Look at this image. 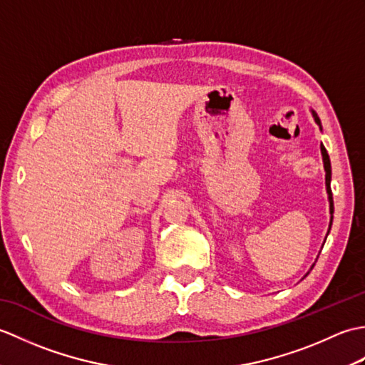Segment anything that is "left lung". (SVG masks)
<instances>
[{
	"label": "left lung",
	"instance_id": "left-lung-1",
	"mask_svg": "<svg viewBox=\"0 0 365 365\" xmlns=\"http://www.w3.org/2000/svg\"><path fill=\"white\" fill-rule=\"evenodd\" d=\"M312 115L315 122L319 123L320 128H322V122L319 119V115H317L315 111H312ZM322 155H323V165H324V170H327V191H328V197H329V212L331 215L334 213V202H332V192H331V161H329V155L327 152V149H324V145L322 144ZM331 224H332V216H331V222H329V229H331ZM329 234V230H328Z\"/></svg>",
	"mask_w": 365,
	"mask_h": 365
}]
</instances>
